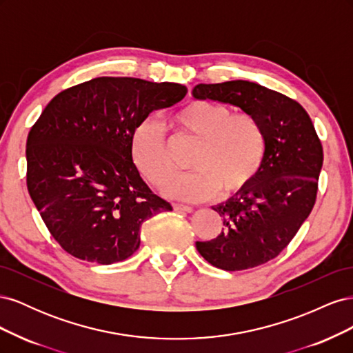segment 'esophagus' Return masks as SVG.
Segmentation results:
<instances>
[{"label":"esophagus","instance_id":"obj_1","mask_svg":"<svg viewBox=\"0 0 353 353\" xmlns=\"http://www.w3.org/2000/svg\"><path fill=\"white\" fill-rule=\"evenodd\" d=\"M174 209H175L176 212H187V213L193 212V208L187 206V205H181V203H174Z\"/></svg>","mask_w":353,"mask_h":353}]
</instances>
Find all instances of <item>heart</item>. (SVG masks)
I'll use <instances>...</instances> for the list:
<instances>
[{
    "label": "heart",
    "instance_id": "obj_1",
    "mask_svg": "<svg viewBox=\"0 0 353 353\" xmlns=\"http://www.w3.org/2000/svg\"><path fill=\"white\" fill-rule=\"evenodd\" d=\"M169 126L197 143L191 157L193 172L169 183L175 166L165 131L154 122L137 126L132 138L134 160L150 183L183 200H206L221 191L227 197L248 188L265 162L268 135L261 119L249 112L232 113L227 104L196 100L169 117Z\"/></svg>",
    "mask_w": 353,
    "mask_h": 353
}]
</instances>
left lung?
<instances>
[{
    "instance_id": "1",
    "label": "left lung",
    "mask_w": 353,
    "mask_h": 353,
    "mask_svg": "<svg viewBox=\"0 0 353 353\" xmlns=\"http://www.w3.org/2000/svg\"><path fill=\"white\" fill-rule=\"evenodd\" d=\"M193 95L256 114L268 135L258 176L213 208L223 219L222 232L210 241H196L199 253L219 270L254 268L276 258L311 213L324 160L321 140L301 104L259 83H199Z\"/></svg>"
}]
</instances>
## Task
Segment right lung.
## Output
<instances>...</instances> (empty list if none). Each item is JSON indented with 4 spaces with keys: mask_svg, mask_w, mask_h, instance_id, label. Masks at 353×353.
Here are the masks:
<instances>
[{
    "mask_svg": "<svg viewBox=\"0 0 353 353\" xmlns=\"http://www.w3.org/2000/svg\"><path fill=\"white\" fill-rule=\"evenodd\" d=\"M174 82L101 77L59 92L30 128L26 184L61 249L110 265L140 248L143 222L172 206L132 162L137 126L183 100Z\"/></svg>",
    "mask_w": 353,
    "mask_h": 353,
    "instance_id": "right-lung-1",
    "label": "right lung"
}]
</instances>
